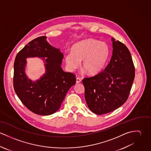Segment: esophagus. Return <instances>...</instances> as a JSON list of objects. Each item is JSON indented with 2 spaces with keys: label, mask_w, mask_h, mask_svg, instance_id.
Segmentation results:
<instances>
[{
  "label": "esophagus",
  "mask_w": 151,
  "mask_h": 151,
  "mask_svg": "<svg viewBox=\"0 0 151 151\" xmlns=\"http://www.w3.org/2000/svg\"><path fill=\"white\" fill-rule=\"evenodd\" d=\"M81 83V79L80 78H78V77H77V78H76V83Z\"/></svg>",
  "instance_id": "34e87169"
}]
</instances>
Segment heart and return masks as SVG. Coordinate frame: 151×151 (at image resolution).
I'll return each instance as SVG.
<instances>
[{"label":"heart","mask_w":151,"mask_h":151,"mask_svg":"<svg viewBox=\"0 0 151 151\" xmlns=\"http://www.w3.org/2000/svg\"><path fill=\"white\" fill-rule=\"evenodd\" d=\"M109 55V48L106 43L89 39L76 43L71 52L65 53V62L68 70L73 71L82 61L83 71L94 76L103 70Z\"/></svg>","instance_id":"b5f03b06"}]
</instances>
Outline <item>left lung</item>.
I'll list each match as a JSON object with an SVG mask.
<instances>
[{
	"mask_svg": "<svg viewBox=\"0 0 151 151\" xmlns=\"http://www.w3.org/2000/svg\"><path fill=\"white\" fill-rule=\"evenodd\" d=\"M113 52L104 70L84 78L85 99L89 109L96 114L111 112L127 100L135 77V68L127 46L111 38Z\"/></svg>",
	"mask_w": 151,
	"mask_h": 151,
	"instance_id": "left-lung-1",
	"label": "left lung"
}]
</instances>
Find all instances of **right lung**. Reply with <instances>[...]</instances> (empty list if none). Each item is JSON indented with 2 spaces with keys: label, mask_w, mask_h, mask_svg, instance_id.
I'll use <instances>...</instances> for the list:
<instances>
[{
  "label": "right lung",
  "mask_w": 151,
  "mask_h": 151,
  "mask_svg": "<svg viewBox=\"0 0 151 151\" xmlns=\"http://www.w3.org/2000/svg\"><path fill=\"white\" fill-rule=\"evenodd\" d=\"M42 58L45 74L38 80L29 79L25 73L26 58ZM63 54L51 46L46 37H40L26 45L17 55L14 63L13 86L22 103L32 112L47 116L57 111L69 89L76 84L75 75L65 72L61 65Z\"/></svg>",
  "instance_id": "1"
}]
</instances>
